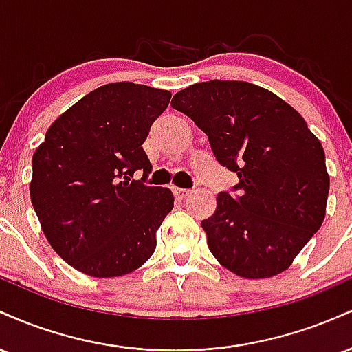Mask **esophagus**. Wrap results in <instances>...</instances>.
I'll return each mask as SVG.
<instances>
[{
    "instance_id": "esophagus-1",
    "label": "esophagus",
    "mask_w": 352,
    "mask_h": 352,
    "mask_svg": "<svg viewBox=\"0 0 352 352\" xmlns=\"http://www.w3.org/2000/svg\"><path fill=\"white\" fill-rule=\"evenodd\" d=\"M192 193V190H185V188H173V195L177 197L179 200H185L187 197Z\"/></svg>"
}]
</instances>
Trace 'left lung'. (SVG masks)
<instances>
[{"mask_svg": "<svg viewBox=\"0 0 352 352\" xmlns=\"http://www.w3.org/2000/svg\"><path fill=\"white\" fill-rule=\"evenodd\" d=\"M170 106L207 134L218 162L240 179V197L221 192L201 221L218 263L250 280L288 270L321 228L329 193L324 151L306 120L245 80L197 82Z\"/></svg>", "mask_w": 352, "mask_h": 352, "instance_id": "1", "label": "left lung"}]
</instances>
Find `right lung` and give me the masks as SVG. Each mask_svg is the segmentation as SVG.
<instances>
[{"label": "right lung", "instance_id": "right-lung-1", "mask_svg": "<svg viewBox=\"0 0 352 352\" xmlns=\"http://www.w3.org/2000/svg\"><path fill=\"white\" fill-rule=\"evenodd\" d=\"M170 98L142 84L100 86L63 112L34 151L31 204L52 250L78 272L122 276L155 252L173 195L131 177L151 173L142 144Z\"/></svg>", "mask_w": 352, "mask_h": 352}]
</instances>
